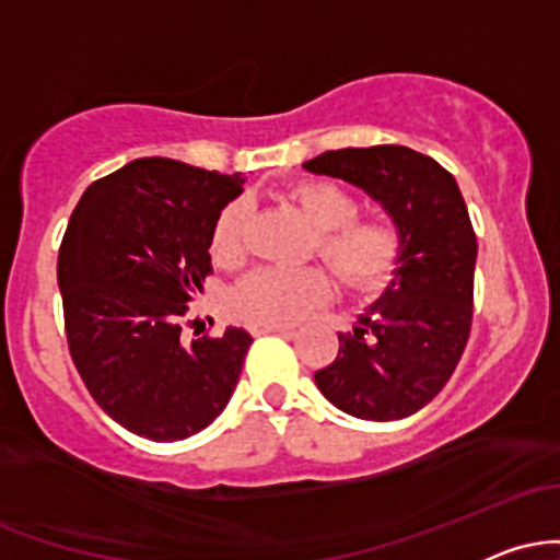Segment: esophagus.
<instances>
[{"label":"esophagus","mask_w":560,"mask_h":560,"mask_svg":"<svg viewBox=\"0 0 560 560\" xmlns=\"http://www.w3.org/2000/svg\"><path fill=\"white\" fill-rule=\"evenodd\" d=\"M249 331H253L255 337H260V334H273V331H294V326H289V324H249Z\"/></svg>","instance_id":"obj_1"}]
</instances>
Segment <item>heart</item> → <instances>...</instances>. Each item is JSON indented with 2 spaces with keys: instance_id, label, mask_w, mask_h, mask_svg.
Wrapping results in <instances>:
<instances>
[{
  "instance_id": "1",
  "label": "heart",
  "mask_w": 560,
  "mask_h": 560,
  "mask_svg": "<svg viewBox=\"0 0 560 560\" xmlns=\"http://www.w3.org/2000/svg\"><path fill=\"white\" fill-rule=\"evenodd\" d=\"M294 208L311 223L318 258L352 292L382 287L400 260V231L384 218H358L361 202L334 182H302L289 191ZM249 205L234 199L215 218L210 258L234 268L247 255ZM331 281L320 268H258L231 292V311L255 324H287L329 300Z\"/></svg>"
}]
</instances>
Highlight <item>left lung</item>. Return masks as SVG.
<instances>
[{"label": "left lung", "mask_w": 560, "mask_h": 560, "mask_svg": "<svg viewBox=\"0 0 560 560\" xmlns=\"http://www.w3.org/2000/svg\"><path fill=\"white\" fill-rule=\"evenodd\" d=\"M302 168L361 186L402 242L389 284L316 371L320 395L355 419H408L445 387L471 331L477 236L458 184L400 144L331 150Z\"/></svg>", "instance_id": "1"}]
</instances>
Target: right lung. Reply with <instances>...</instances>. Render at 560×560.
I'll return each instance as SVG.
<instances>
[{"mask_svg":"<svg viewBox=\"0 0 560 560\" xmlns=\"http://www.w3.org/2000/svg\"><path fill=\"white\" fill-rule=\"evenodd\" d=\"M223 176L139 158L83 191L57 258L70 358L120 427L152 442L202 432L223 413L253 337L184 342L186 302L202 292L215 218L242 195Z\"/></svg>","mask_w":560,"mask_h":560,"instance_id":"add662e5","label":"right lung"}]
</instances>
